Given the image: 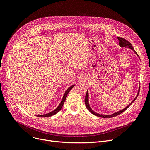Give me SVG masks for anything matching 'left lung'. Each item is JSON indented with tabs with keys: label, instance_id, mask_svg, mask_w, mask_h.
Instances as JSON below:
<instances>
[{
	"label": "left lung",
	"instance_id": "8db88e82",
	"mask_svg": "<svg viewBox=\"0 0 150 150\" xmlns=\"http://www.w3.org/2000/svg\"><path fill=\"white\" fill-rule=\"evenodd\" d=\"M117 38H118V41H119V46H120V47H125L131 49L132 50V51L134 52V53L139 57V55L137 54V53L136 52H135L134 49L133 47L132 46V45L130 43V42H129V41H127L126 40H125V39L123 38L117 37ZM139 91H140V87H139V91H138V92H137V94L136 96H135V98L134 99V100H133L129 105H128L127 106H126L125 109H122V110H120V111H118V112H117L114 113H112V114H111V115H103V114H99V113H98L95 112V111H93V110L91 109V108H90V104H89V102H88V90H87V91L86 95H85V105H86L87 109H88L92 114H93L94 115L97 116V117H102V118H112V117H115V116H117V115H120V114L123 113L124 111H125L128 108H129V107L135 101V99H136V98H137V96H138V95H139Z\"/></svg>",
	"mask_w": 150,
	"mask_h": 150
}]
</instances>
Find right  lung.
<instances>
[{
    "mask_svg": "<svg viewBox=\"0 0 150 150\" xmlns=\"http://www.w3.org/2000/svg\"><path fill=\"white\" fill-rule=\"evenodd\" d=\"M74 85H71V86H70V87L65 91V93H64V95H63V98H62V101H61L60 104L59 105V106H58L57 108L55 110H54L53 111H52V112H51L47 113H46V114H44V115H37V117H51V116L55 115V114H56L57 113H58V112L61 110V109L62 108V107H63V104H64V103H65V100H66V98H67V95L68 94V93L69 92V91H70L71 89H72V88L74 87Z\"/></svg>",
    "mask_w": 150,
    "mask_h": 150,
    "instance_id": "add662e5",
    "label": "right lung"
}]
</instances>
